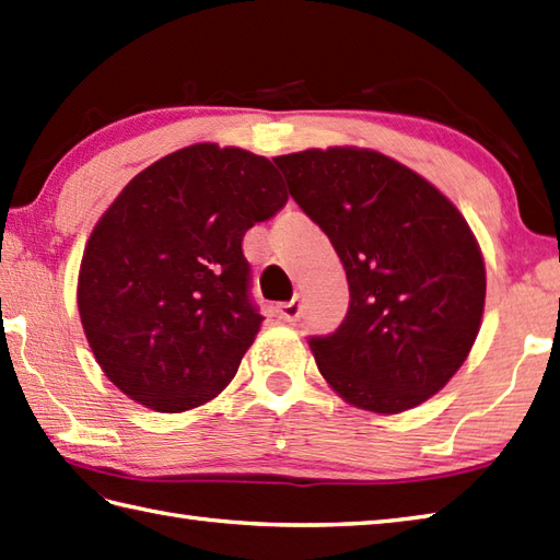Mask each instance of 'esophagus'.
<instances>
[{
  "instance_id": "obj_1",
  "label": "esophagus",
  "mask_w": 560,
  "mask_h": 560,
  "mask_svg": "<svg viewBox=\"0 0 560 560\" xmlns=\"http://www.w3.org/2000/svg\"><path fill=\"white\" fill-rule=\"evenodd\" d=\"M301 312H303V307H301V301H298V298H293L291 303H281L277 307V315L283 322H298V319H301Z\"/></svg>"
}]
</instances>
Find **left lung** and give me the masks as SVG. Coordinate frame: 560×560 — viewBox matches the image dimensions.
<instances>
[{
  "label": "left lung",
  "instance_id": "obj_1",
  "mask_svg": "<svg viewBox=\"0 0 560 560\" xmlns=\"http://www.w3.org/2000/svg\"><path fill=\"white\" fill-rule=\"evenodd\" d=\"M275 162L346 269L343 324L310 339L324 380L380 415L439 394L470 355L487 295L485 257L458 207L368 148H310Z\"/></svg>",
  "mask_w": 560,
  "mask_h": 560
}]
</instances>
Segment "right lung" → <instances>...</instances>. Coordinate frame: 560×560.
Returning a JSON list of instances; mask_svg holds the SVG:
<instances>
[{"label": "right lung", "mask_w": 560, "mask_h": 560, "mask_svg": "<svg viewBox=\"0 0 560 560\" xmlns=\"http://www.w3.org/2000/svg\"><path fill=\"white\" fill-rule=\"evenodd\" d=\"M285 202L275 164L217 142L180 148L128 180L78 269L85 339L121 394L186 412L224 392L265 319L241 243Z\"/></svg>", "instance_id": "add662e5"}]
</instances>
